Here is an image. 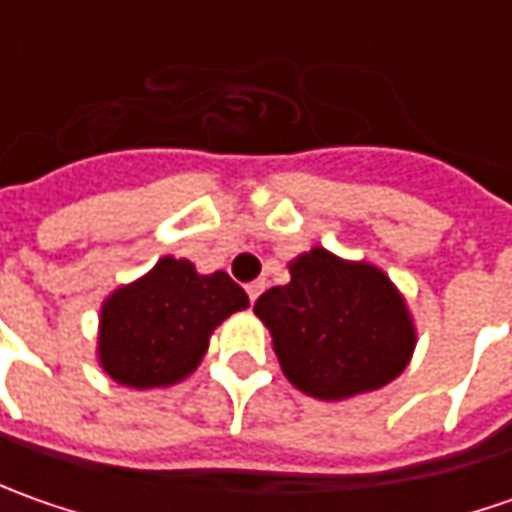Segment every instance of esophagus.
Instances as JSON below:
<instances>
[{
    "label": "esophagus",
    "instance_id": "1",
    "mask_svg": "<svg viewBox=\"0 0 512 512\" xmlns=\"http://www.w3.org/2000/svg\"><path fill=\"white\" fill-rule=\"evenodd\" d=\"M262 290H265V282H250V285H247V296H250V302H256V299L262 296Z\"/></svg>",
    "mask_w": 512,
    "mask_h": 512
}]
</instances>
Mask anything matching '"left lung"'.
Here are the masks:
<instances>
[{
	"instance_id": "obj_1",
	"label": "left lung",
	"mask_w": 512,
	"mask_h": 512,
	"mask_svg": "<svg viewBox=\"0 0 512 512\" xmlns=\"http://www.w3.org/2000/svg\"><path fill=\"white\" fill-rule=\"evenodd\" d=\"M287 270L290 282L253 305L287 382L313 399L342 402L402 376L416 325L382 267L310 247Z\"/></svg>"
}]
</instances>
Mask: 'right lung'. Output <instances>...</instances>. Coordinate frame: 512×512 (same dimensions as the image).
<instances>
[{
  "instance_id": "obj_1",
  "label": "right lung",
  "mask_w": 512,
  "mask_h": 512,
  "mask_svg": "<svg viewBox=\"0 0 512 512\" xmlns=\"http://www.w3.org/2000/svg\"><path fill=\"white\" fill-rule=\"evenodd\" d=\"M247 305L225 270L205 276L193 262L165 256L102 302L99 367L133 390L182 382L202 362L210 333Z\"/></svg>"
}]
</instances>
